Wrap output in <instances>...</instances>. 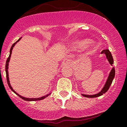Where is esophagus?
<instances>
[{
  "label": "esophagus",
  "mask_w": 127,
  "mask_h": 127,
  "mask_svg": "<svg viewBox=\"0 0 127 127\" xmlns=\"http://www.w3.org/2000/svg\"><path fill=\"white\" fill-rule=\"evenodd\" d=\"M73 62H72L71 60H67L66 61V64L68 65H69V66H71L73 65Z\"/></svg>",
  "instance_id": "34e87169"
}]
</instances>
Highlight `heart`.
Listing matches in <instances>:
<instances>
[{
  "mask_svg": "<svg viewBox=\"0 0 127 127\" xmlns=\"http://www.w3.org/2000/svg\"><path fill=\"white\" fill-rule=\"evenodd\" d=\"M90 40H84V41L79 42L75 45V47L78 49H84L91 43Z\"/></svg>",
  "mask_w": 127,
  "mask_h": 127,
  "instance_id": "obj_1",
  "label": "heart"
}]
</instances>
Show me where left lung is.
<instances>
[{
    "instance_id": "1",
    "label": "left lung",
    "mask_w": 127,
    "mask_h": 127,
    "mask_svg": "<svg viewBox=\"0 0 127 127\" xmlns=\"http://www.w3.org/2000/svg\"><path fill=\"white\" fill-rule=\"evenodd\" d=\"M102 54H105L106 57H107V59L109 63L110 64V65L111 66H113V64H114V61H113V58L112 55H111V53H110V51H109L108 50H103V51L101 52ZM114 76H115V69H114V67H113L112 69L110 71V74H109L108 77V79L106 81L105 84L103 86V88L102 89V90L100 91L98 93L95 94V95H84V94H82L83 96L86 97H90V98H93V97H99L103 95V94L105 93L108 90L109 88H110V85L112 84V82L113 80V79H114Z\"/></svg>"
}]
</instances>
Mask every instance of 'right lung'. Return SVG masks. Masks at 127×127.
I'll return each instance as SVG.
<instances>
[{
    "mask_svg": "<svg viewBox=\"0 0 127 127\" xmlns=\"http://www.w3.org/2000/svg\"><path fill=\"white\" fill-rule=\"evenodd\" d=\"M22 37L19 38V39H18V40L17 41H16L15 43H14L13 44V45L11 46V49H10V51H9V57L8 58L7 60H6V65H5V71H6V80H7V83H8V85L9 88H10L11 90L12 91H13V92L16 95H17V96H19L20 98H22V99H24V100H27V101H36V100H42V99H45V97H47L49 96V95H50L51 93L50 94H48V95H45V96H42V97H38V98H27V97H23L22 96H20V95H19L18 93H17L14 90H13V88H12V87L11 86V84L10 83H9V76H8V65H9V60H10V58H11V53H12V50H13V47H14L15 45L16 44V43H17L19 40L21 39Z\"/></svg>",
    "mask_w": 127,
    "mask_h": 127,
    "instance_id": "right-lung-1",
    "label": "right lung"
}]
</instances>
